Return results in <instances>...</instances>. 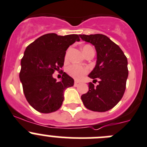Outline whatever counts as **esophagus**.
Returning <instances> with one entry per match:
<instances>
[{"instance_id": "1", "label": "esophagus", "mask_w": 147, "mask_h": 147, "mask_svg": "<svg viewBox=\"0 0 147 147\" xmlns=\"http://www.w3.org/2000/svg\"><path fill=\"white\" fill-rule=\"evenodd\" d=\"M78 80H75V84H78Z\"/></svg>"}]
</instances>
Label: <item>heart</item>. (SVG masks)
Listing matches in <instances>:
<instances>
[{
    "instance_id": "heart-1",
    "label": "heart",
    "mask_w": 147,
    "mask_h": 147,
    "mask_svg": "<svg viewBox=\"0 0 147 147\" xmlns=\"http://www.w3.org/2000/svg\"><path fill=\"white\" fill-rule=\"evenodd\" d=\"M87 46L88 45H86L83 47H87ZM67 71L69 73V75H70L72 77H73V78L76 79H80L81 78L83 75L86 74L87 69L84 68L83 67H80L79 65H77V64H73V65L69 66L67 68Z\"/></svg>"
}]
</instances>
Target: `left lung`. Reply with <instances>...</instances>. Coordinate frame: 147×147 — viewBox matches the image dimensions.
<instances>
[{"label": "left lung", "instance_id": "obj_1", "mask_svg": "<svg viewBox=\"0 0 147 147\" xmlns=\"http://www.w3.org/2000/svg\"><path fill=\"white\" fill-rule=\"evenodd\" d=\"M85 42L94 46L96 51L95 67L88 77L89 89L81 96L86 108L93 111L104 112L113 108L120 101L126 88L128 77L127 59L121 48L103 34L80 35Z\"/></svg>", "mask_w": 147, "mask_h": 147}]
</instances>
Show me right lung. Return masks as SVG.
Masks as SVG:
<instances>
[{
    "label": "right lung",
    "mask_w": 147,
    "mask_h": 147,
    "mask_svg": "<svg viewBox=\"0 0 147 147\" xmlns=\"http://www.w3.org/2000/svg\"><path fill=\"white\" fill-rule=\"evenodd\" d=\"M76 41H80L78 34H47L26 47L20 79L26 100L37 111L49 113L57 111L64 100V90L73 86L74 80L65 72L59 82L53 74L63 67L67 48Z\"/></svg>",
    "instance_id": "right-lung-1"
}]
</instances>
